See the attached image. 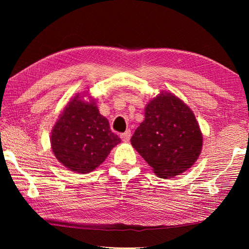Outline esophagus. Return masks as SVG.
Here are the masks:
<instances>
[{"mask_svg":"<svg viewBox=\"0 0 249 249\" xmlns=\"http://www.w3.org/2000/svg\"><path fill=\"white\" fill-rule=\"evenodd\" d=\"M120 137H121V139H122V141H123V142H128L129 139H130V131L129 130L125 131V133L121 134Z\"/></svg>","mask_w":249,"mask_h":249,"instance_id":"34e87169","label":"esophagus"}]
</instances>
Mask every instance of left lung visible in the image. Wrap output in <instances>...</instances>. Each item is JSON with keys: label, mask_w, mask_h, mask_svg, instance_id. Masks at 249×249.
Instances as JSON below:
<instances>
[{"label": "left lung", "mask_w": 249, "mask_h": 249, "mask_svg": "<svg viewBox=\"0 0 249 249\" xmlns=\"http://www.w3.org/2000/svg\"><path fill=\"white\" fill-rule=\"evenodd\" d=\"M144 111L145 119L131 137V145L160 178L186 171L198 160L203 142L192 109L174 94L161 91Z\"/></svg>", "instance_id": "8db88e82"}]
</instances>
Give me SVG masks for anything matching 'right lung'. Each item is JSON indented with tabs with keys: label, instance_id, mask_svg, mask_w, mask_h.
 I'll return each mask as SVG.
<instances>
[{
	"label": "right lung",
	"instance_id": "1",
	"mask_svg": "<svg viewBox=\"0 0 249 249\" xmlns=\"http://www.w3.org/2000/svg\"><path fill=\"white\" fill-rule=\"evenodd\" d=\"M51 149L68 170L89 173L119 144L108 120L99 113L94 99L84 102L76 95L65 106L51 131Z\"/></svg>",
	"mask_w": 249,
	"mask_h": 249
}]
</instances>
